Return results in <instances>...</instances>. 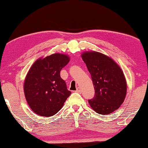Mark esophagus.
Returning a JSON list of instances; mask_svg holds the SVG:
<instances>
[{"label": "esophagus", "instance_id": "esophagus-1", "mask_svg": "<svg viewBox=\"0 0 148 148\" xmlns=\"http://www.w3.org/2000/svg\"><path fill=\"white\" fill-rule=\"evenodd\" d=\"M75 92H77V93H81V92H82V90H81L80 88H77V90L75 91Z\"/></svg>", "mask_w": 148, "mask_h": 148}]
</instances>
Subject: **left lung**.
Here are the masks:
<instances>
[{
    "instance_id": "obj_1",
    "label": "left lung",
    "mask_w": 148,
    "mask_h": 148,
    "mask_svg": "<svg viewBox=\"0 0 148 148\" xmlns=\"http://www.w3.org/2000/svg\"><path fill=\"white\" fill-rule=\"evenodd\" d=\"M82 57L95 89L89 104L98 114H110L121 106L126 96L127 82L122 69L112 58L100 52H84Z\"/></svg>"
}]
</instances>
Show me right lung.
<instances>
[{
    "label": "right lung",
    "mask_w": 148,
    "mask_h": 148,
    "mask_svg": "<svg viewBox=\"0 0 148 148\" xmlns=\"http://www.w3.org/2000/svg\"><path fill=\"white\" fill-rule=\"evenodd\" d=\"M66 54L55 53L38 59L24 82L25 99L30 108L42 116L56 114L71 92L66 88L60 72L69 62Z\"/></svg>",
    "instance_id": "obj_1"
}]
</instances>
